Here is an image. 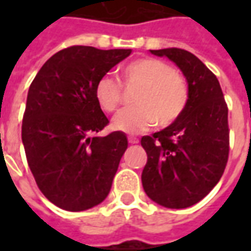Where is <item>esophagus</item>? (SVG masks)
<instances>
[{
    "mask_svg": "<svg viewBox=\"0 0 251 251\" xmlns=\"http://www.w3.org/2000/svg\"><path fill=\"white\" fill-rule=\"evenodd\" d=\"M138 138H137V137H128V142H130V144H138Z\"/></svg>",
    "mask_w": 251,
    "mask_h": 251,
    "instance_id": "esophagus-1",
    "label": "esophagus"
}]
</instances>
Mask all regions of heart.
Segmentation results:
<instances>
[{"instance_id":"1","label":"heart","mask_w":251,"mask_h":251,"mask_svg":"<svg viewBox=\"0 0 251 251\" xmlns=\"http://www.w3.org/2000/svg\"><path fill=\"white\" fill-rule=\"evenodd\" d=\"M120 78L127 86L137 85V89L131 96L134 104L113 119L114 130L138 134L155 123L166 127L186 110L188 86L184 76L159 58L141 57L126 64ZM95 99L103 111H116L123 101L120 82L111 74H104L95 85Z\"/></svg>"}]
</instances>
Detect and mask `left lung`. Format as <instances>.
<instances>
[{
    "label": "left lung",
    "mask_w": 251,
    "mask_h": 251,
    "mask_svg": "<svg viewBox=\"0 0 251 251\" xmlns=\"http://www.w3.org/2000/svg\"><path fill=\"white\" fill-rule=\"evenodd\" d=\"M151 53L166 55L183 71L188 101L175 123L141 138L148 155L142 186L162 207H191L217 186L226 168L227 104L218 78L194 54L176 47Z\"/></svg>",
    "instance_id": "obj_1"
}]
</instances>
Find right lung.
<instances>
[{"label":"right lung","instance_id":"right-lung-1","mask_svg":"<svg viewBox=\"0 0 251 251\" xmlns=\"http://www.w3.org/2000/svg\"><path fill=\"white\" fill-rule=\"evenodd\" d=\"M130 49L71 46L50 57L27 92L22 142L44 197L65 211H85L107 197L128 141L113 131L96 137L109 120L95 85Z\"/></svg>","mask_w":251,"mask_h":251}]
</instances>
